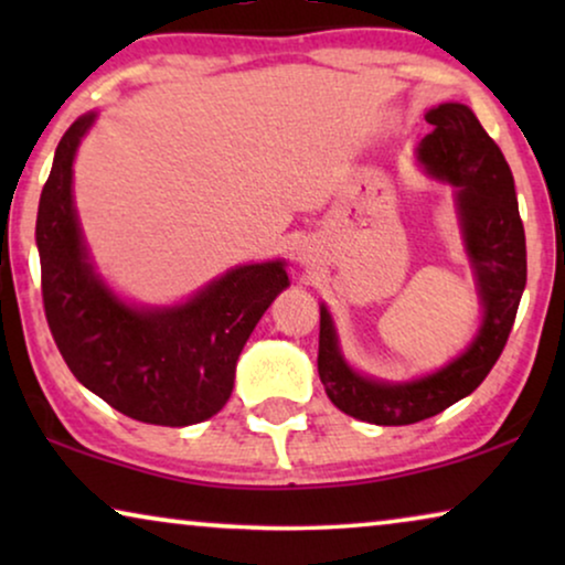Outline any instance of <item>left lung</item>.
Listing matches in <instances>:
<instances>
[{
    "mask_svg": "<svg viewBox=\"0 0 565 565\" xmlns=\"http://www.w3.org/2000/svg\"><path fill=\"white\" fill-rule=\"evenodd\" d=\"M427 122L431 134L422 138L419 159L429 174L458 188L455 200L483 300V327L476 342L439 373L391 385L347 367L329 311L321 306L319 377L323 391L344 414L383 427L429 419L473 393L504 352L527 282L524 226L504 153L466 105H439L427 113Z\"/></svg>",
    "mask_w": 565,
    "mask_h": 565,
    "instance_id": "left-lung-1",
    "label": "left lung"
}]
</instances>
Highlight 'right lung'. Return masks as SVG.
<instances>
[{
  "label": "right lung",
  "mask_w": 565,
  "mask_h": 565,
  "mask_svg": "<svg viewBox=\"0 0 565 565\" xmlns=\"http://www.w3.org/2000/svg\"><path fill=\"white\" fill-rule=\"evenodd\" d=\"M95 113L56 146L38 205L35 242L49 329L76 381L130 419L188 427L218 414L236 360L277 292L282 262L236 267L184 306L130 308L92 273L72 200L76 146Z\"/></svg>",
  "instance_id": "obj_1"
}]
</instances>
